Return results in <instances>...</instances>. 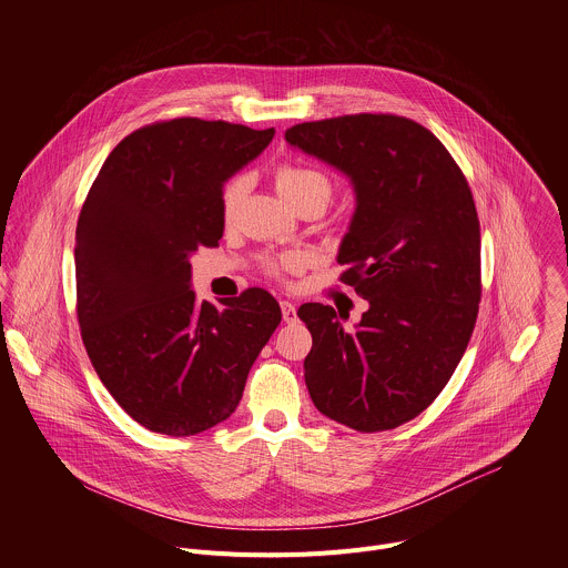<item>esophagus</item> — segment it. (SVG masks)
<instances>
[{"label": "esophagus", "mask_w": 568, "mask_h": 568, "mask_svg": "<svg viewBox=\"0 0 568 568\" xmlns=\"http://www.w3.org/2000/svg\"><path fill=\"white\" fill-rule=\"evenodd\" d=\"M281 312H283V321L285 323H294L298 316H296V305L290 303V301H281Z\"/></svg>", "instance_id": "34e87169"}]
</instances>
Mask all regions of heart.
<instances>
[{"instance_id": "obj_1", "label": "heart", "mask_w": 568, "mask_h": 568, "mask_svg": "<svg viewBox=\"0 0 568 568\" xmlns=\"http://www.w3.org/2000/svg\"><path fill=\"white\" fill-rule=\"evenodd\" d=\"M276 186L283 193L287 202L294 206L305 202V200H318L323 206H326L333 197V180L312 166L298 164V161H283V164L276 166ZM247 191V180L245 178H231L222 191H220V209L224 222H231L237 213V206L245 197ZM301 265V258L296 256H281V258H265L263 267L272 276H281L285 270H294Z\"/></svg>"}]
</instances>
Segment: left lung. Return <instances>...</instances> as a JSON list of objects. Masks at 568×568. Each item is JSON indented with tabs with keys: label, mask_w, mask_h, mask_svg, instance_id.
<instances>
[{
	"label": "left lung",
	"mask_w": 568,
	"mask_h": 568,
	"mask_svg": "<svg viewBox=\"0 0 568 568\" xmlns=\"http://www.w3.org/2000/svg\"><path fill=\"white\" fill-rule=\"evenodd\" d=\"M285 139L346 173L357 209L339 281L368 301L346 333L331 305L303 303L312 335L305 384L314 407L355 432L420 416L454 375L480 303V226L449 150L397 114L292 125Z\"/></svg>",
	"instance_id": "1"
}]
</instances>
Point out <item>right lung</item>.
<instances>
[{
  "label": "right lung",
  "instance_id": "add662e5",
  "mask_svg": "<svg viewBox=\"0 0 568 568\" xmlns=\"http://www.w3.org/2000/svg\"><path fill=\"white\" fill-rule=\"evenodd\" d=\"M274 128L180 116L128 134L105 159L75 226V316L121 409L150 432L193 436L226 420L281 323L250 287L197 303L191 256L217 247L222 184Z\"/></svg>",
  "mask_w": 568,
  "mask_h": 568
}]
</instances>
